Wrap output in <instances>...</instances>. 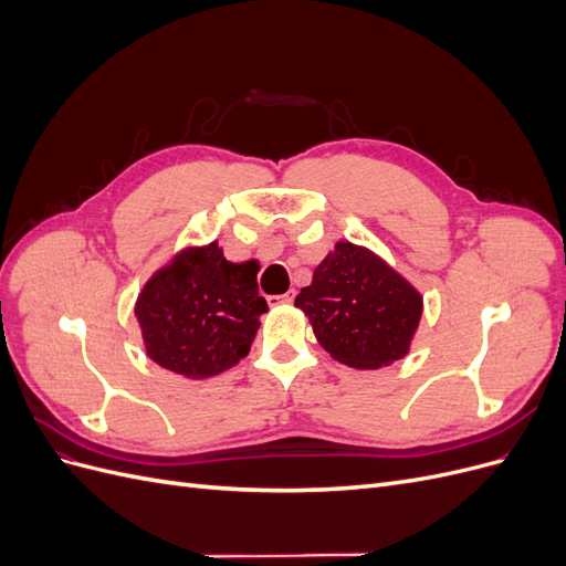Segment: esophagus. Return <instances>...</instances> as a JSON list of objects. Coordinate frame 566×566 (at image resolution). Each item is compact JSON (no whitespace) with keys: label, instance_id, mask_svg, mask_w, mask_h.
Returning <instances> with one entry per match:
<instances>
[{"label":"esophagus","instance_id":"esophagus-1","mask_svg":"<svg viewBox=\"0 0 566 566\" xmlns=\"http://www.w3.org/2000/svg\"><path fill=\"white\" fill-rule=\"evenodd\" d=\"M295 300V290H287L285 295H276V297H269V304H287Z\"/></svg>","mask_w":566,"mask_h":566}]
</instances>
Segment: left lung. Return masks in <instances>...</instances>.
<instances>
[{
	"label": "left lung",
	"instance_id": "left-lung-1",
	"mask_svg": "<svg viewBox=\"0 0 566 566\" xmlns=\"http://www.w3.org/2000/svg\"><path fill=\"white\" fill-rule=\"evenodd\" d=\"M295 304L321 347L352 368H380L406 356L422 314L418 290L352 243L335 245Z\"/></svg>",
	"mask_w": 566,
	"mask_h": 566
}]
</instances>
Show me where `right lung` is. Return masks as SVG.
<instances>
[{"mask_svg":"<svg viewBox=\"0 0 566 566\" xmlns=\"http://www.w3.org/2000/svg\"><path fill=\"white\" fill-rule=\"evenodd\" d=\"M266 310L256 262L233 264L210 243L184 250L148 281L136 318L153 361L202 380L248 356Z\"/></svg>","mask_w":566,"mask_h":566,"instance_id":"obj_1","label":"right lung"}]
</instances>
